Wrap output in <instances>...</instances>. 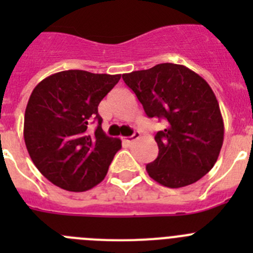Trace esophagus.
<instances>
[{
    "mask_svg": "<svg viewBox=\"0 0 253 253\" xmlns=\"http://www.w3.org/2000/svg\"><path fill=\"white\" fill-rule=\"evenodd\" d=\"M139 138H140V133H139V131H135V133H134L133 135H131V137H126L124 140L126 143H128V144H131V143H133L134 140L139 139Z\"/></svg>",
    "mask_w": 253,
    "mask_h": 253,
    "instance_id": "34e87169",
    "label": "esophagus"
}]
</instances>
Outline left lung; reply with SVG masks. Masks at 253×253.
I'll return each instance as SVG.
<instances>
[{
    "label": "left lung",
    "instance_id": "1",
    "mask_svg": "<svg viewBox=\"0 0 253 253\" xmlns=\"http://www.w3.org/2000/svg\"><path fill=\"white\" fill-rule=\"evenodd\" d=\"M148 118L167 122L156 134L158 156L146 166L149 177L178 189L207 175L224 139L218 100L204 78L182 64L161 63L123 75Z\"/></svg>",
    "mask_w": 253,
    "mask_h": 253
}]
</instances>
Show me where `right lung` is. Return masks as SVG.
Segmentation results:
<instances>
[{
	"label": "right lung",
	"mask_w": 253,
	"mask_h": 253,
	"mask_svg": "<svg viewBox=\"0 0 253 253\" xmlns=\"http://www.w3.org/2000/svg\"><path fill=\"white\" fill-rule=\"evenodd\" d=\"M122 75L69 69L44 78L26 105L24 139L31 161L51 184L81 193L105 178L119 138L107 137L97 106ZM92 120L95 134L86 133Z\"/></svg>",
	"instance_id": "right-lung-1"
}]
</instances>
